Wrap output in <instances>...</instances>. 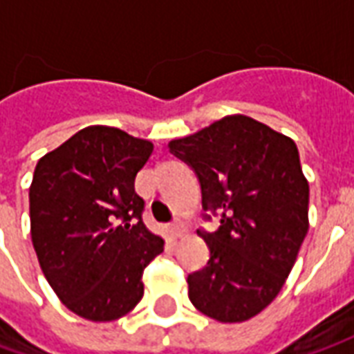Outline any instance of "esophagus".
<instances>
[{"mask_svg": "<svg viewBox=\"0 0 354 354\" xmlns=\"http://www.w3.org/2000/svg\"><path fill=\"white\" fill-rule=\"evenodd\" d=\"M170 231H172V235H174V237L180 239L182 235H184V225H182L180 222H174L172 225H170Z\"/></svg>", "mask_w": 354, "mask_h": 354, "instance_id": "1", "label": "esophagus"}]
</instances>
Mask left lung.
<instances>
[{
  "label": "left lung",
  "instance_id": "left-lung-1",
  "mask_svg": "<svg viewBox=\"0 0 354 354\" xmlns=\"http://www.w3.org/2000/svg\"><path fill=\"white\" fill-rule=\"evenodd\" d=\"M169 147L199 178L203 210L220 218L214 233L197 231L210 260L187 277L189 299L218 322L252 319L281 292L309 230L296 144L252 117L227 115Z\"/></svg>",
  "mask_w": 354,
  "mask_h": 354
}]
</instances>
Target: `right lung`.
<instances>
[{
    "instance_id": "obj_1",
    "label": "right lung",
    "mask_w": 354,
    "mask_h": 354,
    "mask_svg": "<svg viewBox=\"0 0 354 354\" xmlns=\"http://www.w3.org/2000/svg\"><path fill=\"white\" fill-rule=\"evenodd\" d=\"M151 151L147 140L93 124L35 165L32 243L50 288L83 319L109 322L132 311L144 296V269L162 252L134 192Z\"/></svg>"
}]
</instances>
